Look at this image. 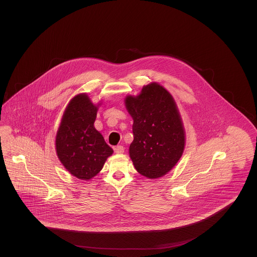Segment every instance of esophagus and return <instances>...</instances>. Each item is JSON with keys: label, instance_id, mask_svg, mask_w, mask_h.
Returning a JSON list of instances; mask_svg holds the SVG:
<instances>
[{"label": "esophagus", "instance_id": "1", "mask_svg": "<svg viewBox=\"0 0 257 257\" xmlns=\"http://www.w3.org/2000/svg\"><path fill=\"white\" fill-rule=\"evenodd\" d=\"M113 150H114V152L116 154H122L123 152H124V147L122 146H117V147L113 148Z\"/></svg>", "mask_w": 257, "mask_h": 257}]
</instances>
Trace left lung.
I'll list each match as a JSON object with an SVG mask.
<instances>
[{
  "label": "left lung",
  "instance_id": "left-lung-1",
  "mask_svg": "<svg viewBox=\"0 0 257 257\" xmlns=\"http://www.w3.org/2000/svg\"><path fill=\"white\" fill-rule=\"evenodd\" d=\"M125 106L134 120L129 154L135 169L147 178L165 175L185 147L183 123L174 99L166 88L151 83L138 96L125 98Z\"/></svg>",
  "mask_w": 257,
  "mask_h": 257
}]
</instances>
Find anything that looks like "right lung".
Masks as SVG:
<instances>
[{
  "label": "right lung",
  "instance_id": "right-lung-1",
  "mask_svg": "<svg viewBox=\"0 0 257 257\" xmlns=\"http://www.w3.org/2000/svg\"><path fill=\"white\" fill-rule=\"evenodd\" d=\"M97 110L86 94L76 95L63 112L56 137L61 164L82 180L94 177L113 152L93 125Z\"/></svg>",
  "mask_w": 257,
  "mask_h": 257
}]
</instances>
